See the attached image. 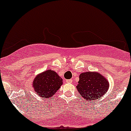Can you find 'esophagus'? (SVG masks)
<instances>
[{"label":"esophagus","mask_w":131,"mask_h":131,"mask_svg":"<svg viewBox=\"0 0 131 131\" xmlns=\"http://www.w3.org/2000/svg\"><path fill=\"white\" fill-rule=\"evenodd\" d=\"M66 83H72V81H73V80H72V79L66 80Z\"/></svg>","instance_id":"1"}]
</instances>
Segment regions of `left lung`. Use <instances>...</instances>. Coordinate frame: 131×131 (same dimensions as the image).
<instances>
[{
  "label": "left lung",
  "instance_id": "8db88e82",
  "mask_svg": "<svg viewBox=\"0 0 131 131\" xmlns=\"http://www.w3.org/2000/svg\"><path fill=\"white\" fill-rule=\"evenodd\" d=\"M109 83L104 77L94 72H84L79 75L77 89L84 99L94 101L106 94Z\"/></svg>",
  "mask_w": 131,
  "mask_h": 131
}]
</instances>
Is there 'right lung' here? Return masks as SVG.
<instances>
[{
	"label": "right lung",
	"mask_w": 131,
	"mask_h": 131,
	"mask_svg": "<svg viewBox=\"0 0 131 131\" xmlns=\"http://www.w3.org/2000/svg\"><path fill=\"white\" fill-rule=\"evenodd\" d=\"M62 81L63 79L55 71L47 70L35 77L33 85L39 96L48 100L60 89Z\"/></svg>",
	"instance_id": "add662e5"
}]
</instances>
